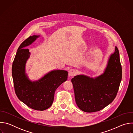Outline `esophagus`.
I'll list each match as a JSON object with an SVG mask.
<instances>
[{
	"label": "esophagus",
	"instance_id": "obj_1",
	"mask_svg": "<svg viewBox=\"0 0 133 133\" xmlns=\"http://www.w3.org/2000/svg\"><path fill=\"white\" fill-rule=\"evenodd\" d=\"M76 74V71L74 69H71L68 71V75L69 77H72Z\"/></svg>",
	"mask_w": 133,
	"mask_h": 133
}]
</instances>
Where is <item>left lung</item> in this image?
Masks as SVG:
<instances>
[{"instance_id":"8db88e82","label":"left lung","mask_w":133,"mask_h":133,"mask_svg":"<svg viewBox=\"0 0 133 133\" xmlns=\"http://www.w3.org/2000/svg\"><path fill=\"white\" fill-rule=\"evenodd\" d=\"M122 77L119 51L115 47V51L110 56L103 74L94 78L81 75L71 79L77 105L87 112L104 108L116 97Z\"/></svg>"}]
</instances>
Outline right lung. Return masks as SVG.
I'll list each match as a JSON object with an SVG mask.
<instances>
[{
  "instance_id": "1",
  "label": "right lung",
  "mask_w": 133,
  "mask_h": 133,
  "mask_svg": "<svg viewBox=\"0 0 133 133\" xmlns=\"http://www.w3.org/2000/svg\"><path fill=\"white\" fill-rule=\"evenodd\" d=\"M39 37L30 36L19 47L12 65V76L18 99L33 109L44 110L51 106L56 89L67 80L68 72L55 70L37 81L31 82L28 79L25 73V65L30 54L29 49L25 48Z\"/></svg>"
}]
</instances>
